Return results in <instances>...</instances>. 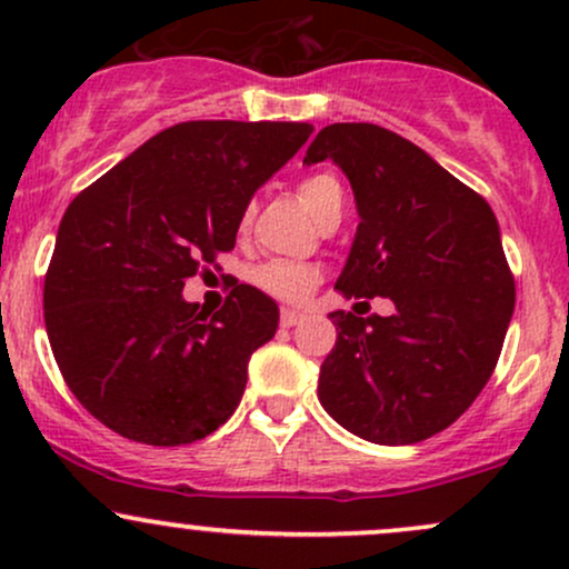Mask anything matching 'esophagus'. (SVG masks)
<instances>
[{
    "label": "esophagus",
    "instance_id": "obj_1",
    "mask_svg": "<svg viewBox=\"0 0 569 569\" xmlns=\"http://www.w3.org/2000/svg\"><path fill=\"white\" fill-rule=\"evenodd\" d=\"M299 321H302V312L289 310V307H283V310H280V326H283V329H291V326H297Z\"/></svg>",
    "mask_w": 569,
    "mask_h": 569
}]
</instances>
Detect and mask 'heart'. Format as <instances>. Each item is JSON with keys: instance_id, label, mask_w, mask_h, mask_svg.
I'll return each mask as SVG.
<instances>
[{"instance_id": "1", "label": "heart", "mask_w": 569, "mask_h": 569, "mask_svg": "<svg viewBox=\"0 0 569 569\" xmlns=\"http://www.w3.org/2000/svg\"><path fill=\"white\" fill-rule=\"evenodd\" d=\"M297 194L318 224H323L331 213L342 211V202H345L342 184H339L331 173L307 176V179L299 181ZM248 221H251V208H246L243 211L240 227H246ZM251 280L259 291L270 293V297L280 299V302H302V299L310 297V291L316 289L318 280H321V270H318L316 264H307V262L270 259V262L259 264L257 270L251 272Z\"/></svg>"}]
</instances>
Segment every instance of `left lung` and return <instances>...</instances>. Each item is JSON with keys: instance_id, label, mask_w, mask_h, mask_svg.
<instances>
[{"instance_id": "1", "label": "left lung", "mask_w": 569, "mask_h": 569, "mask_svg": "<svg viewBox=\"0 0 569 569\" xmlns=\"http://www.w3.org/2000/svg\"><path fill=\"white\" fill-rule=\"evenodd\" d=\"M350 179L358 230L337 286L388 297L393 316L337 310L318 380L350 433L398 447L441 433L481 393L513 316L516 289L489 202L420 147L371 122L326 126L305 162Z\"/></svg>"}]
</instances>
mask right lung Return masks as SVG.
<instances>
[{
    "label": "right lung",
    "instance_id": "1",
    "mask_svg": "<svg viewBox=\"0 0 569 569\" xmlns=\"http://www.w3.org/2000/svg\"><path fill=\"white\" fill-rule=\"evenodd\" d=\"M310 133L307 122H179L69 202L44 276V326L69 390L114 433L179 447L238 409L278 305L238 283L206 316L181 291L232 251L253 192Z\"/></svg>",
    "mask_w": 569,
    "mask_h": 569
}]
</instances>
